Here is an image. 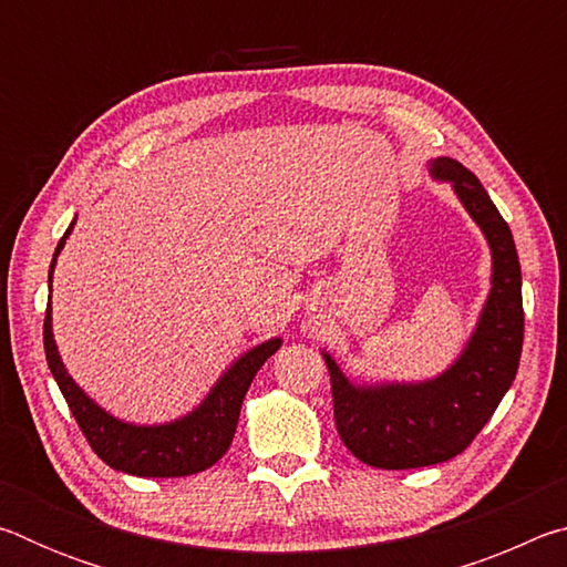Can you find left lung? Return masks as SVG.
<instances>
[{"label":"left lung","mask_w":567,"mask_h":567,"mask_svg":"<svg viewBox=\"0 0 567 567\" xmlns=\"http://www.w3.org/2000/svg\"><path fill=\"white\" fill-rule=\"evenodd\" d=\"M427 172L453 187L491 247V292L463 350L435 378L358 382L320 350L338 435L354 457L380 470L427 467L463 453L511 390L523 352V277L511 227L457 159H430Z\"/></svg>","instance_id":"1"}]
</instances>
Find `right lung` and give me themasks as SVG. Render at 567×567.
<instances>
[{
	"label": "right lung",
	"instance_id": "obj_1",
	"mask_svg": "<svg viewBox=\"0 0 567 567\" xmlns=\"http://www.w3.org/2000/svg\"><path fill=\"white\" fill-rule=\"evenodd\" d=\"M74 223L76 217L66 227L60 245H56L50 265V305H47L44 318V352L47 364H50L76 425L82 427L94 453L112 470H120V473L137 477H185L203 473V470L213 467L227 453L235 437L239 410H243L249 382L255 380L265 360L280 350L282 340L270 338L239 354L235 362H229V368L217 378L215 385L209 388L205 400L182 417L155 422V425H140V422H127L112 415V412L104 410L100 402H94L87 392L76 385L70 370L64 368L52 332V275L56 257L64 249L66 237L72 235Z\"/></svg>",
	"mask_w": 567,
	"mask_h": 567
}]
</instances>
